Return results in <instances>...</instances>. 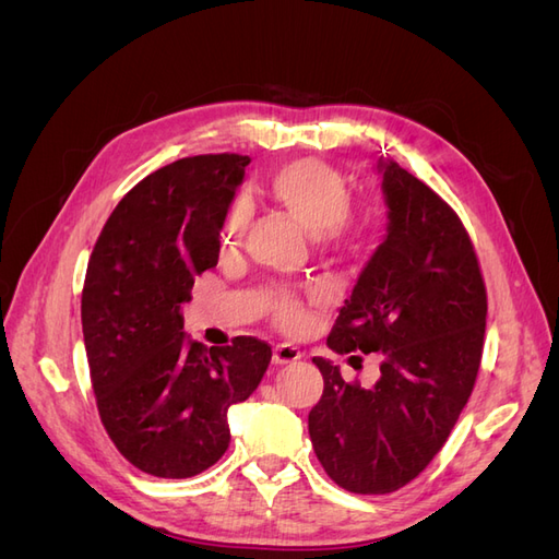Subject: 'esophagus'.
<instances>
[{"label":"esophagus","instance_id":"esophagus-1","mask_svg":"<svg viewBox=\"0 0 559 559\" xmlns=\"http://www.w3.org/2000/svg\"><path fill=\"white\" fill-rule=\"evenodd\" d=\"M302 357V352L289 343H280L273 349V364L275 366H286V364H296Z\"/></svg>","mask_w":559,"mask_h":559}]
</instances>
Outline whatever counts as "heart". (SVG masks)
<instances>
[{"mask_svg": "<svg viewBox=\"0 0 559 559\" xmlns=\"http://www.w3.org/2000/svg\"><path fill=\"white\" fill-rule=\"evenodd\" d=\"M265 191L312 240H335L349 214L352 198L345 179L333 167L312 158L280 167L267 179ZM245 214V202H238L230 214V226L242 224ZM317 298L314 294L312 300ZM270 308L277 324L289 331H298L310 321L308 306L294 292H275L270 296Z\"/></svg>", "mask_w": 559, "mask_h": 559, "instance_id": "1", "label": "heart"}]
</instances>
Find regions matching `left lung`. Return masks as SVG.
Instances as JSON below:
<instances>
[{"mask_svg": "<svg viewBox=\"0 0 559 559\" xmlns=\"http://www.w3.org/2000/svg\"><path fill=\"white\" fill-rule=\"evenodd\" d=\"M386 235L345 300L329 347L378 352L380 380L347 384L312 361L324 394L308 415L317 460L354 495H386L443 448L476 384L487 294L460 216L394 160L378 158ZM354 359V357H352Z\"/></svg>", "mask_w": 559, "mask_h": 559, "instance_id": "8db88e82", "label": "left lung"}]
</instances>
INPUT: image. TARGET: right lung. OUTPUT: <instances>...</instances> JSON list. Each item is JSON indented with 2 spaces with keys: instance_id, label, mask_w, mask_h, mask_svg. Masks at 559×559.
<instances>
[{
  "instance_id": "right-lung-1",
  "label": "right lung",
  "mask_w": 559,
  "mask_h": 559,
  "mask_svg": "<svg viewBox=\"0 0 559 559\" xmlns=\"http://www.w3.org/2000/svg\"><path fill=\"white\" fill-rule=\"evenodd\" d=\"M247 156L181 158L118 202L81 294L99 419L126 460L156 478H191L228 450V408L259 386L273 352L257 337L205 347L183 333L193 277L218 261V233Z\"/></svg>"
}]
</instances>
